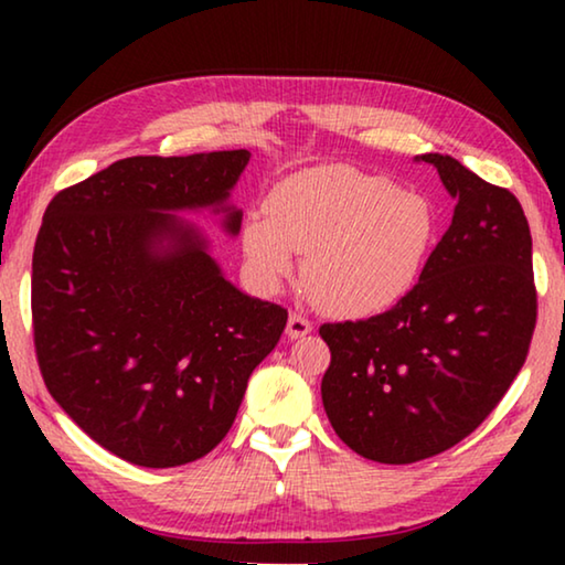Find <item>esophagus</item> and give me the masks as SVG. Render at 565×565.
<instances>
[{
	"mask_svg": "<svg viewBox=\"0 0 565 565\" xmlns=\"http://www.w3.org/2000/svg\"><path fill=\"white\" fill-rule=\"evenodd\" d=\"M311 329H313V323L306 319V317H301V313H291L289 317V323H286V337L289 339H303L306 333H311Z\"/></svg>",
	"mask_w": 565,
	"mask_h": 565,
	"instance_id": "obj_1",
	"label": "esophagus"
}]
</instances>
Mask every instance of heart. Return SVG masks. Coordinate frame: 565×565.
Returning <instances> with one entry per match:
<instances>
[{"mask_svg": "<svg viewBox=\"0 0 565 565\" xmlns=\"http://www.w3.org/2000/svg\"><path fill=\"white\" fill-rule=\"evenodd\" d=\"M266 214H248L242 252L248 274L276 291L306 254L303 281L337 317L388 311L420 279L436 238L431 204L394 181L353 167L303 169L266 196Z\"/></svg>", "mask_w": 565, "mask_h": 565, "instance_id": "heart-1", "label": "heart"}]
</instances>
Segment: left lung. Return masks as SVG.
<instances>
[{
    "mask_svg": "<svg viewBox=\"0 0 565 565\" xmlns=\"http://www.w3.org/2000/svg\"><path fill=\"white\" fill-rule=\"evenodd\" d=\"M434 164L454 218L394 309L323 323L321 398L333 431L379 463L431 458L473 434L529 356L535 329L531 228L509 189L448 154Z\"/></svg>",
    "mask_w": 565,
    "mask_h": 565,
    "instance_id": "1",
    "label": "left lung"
}]
</instances>
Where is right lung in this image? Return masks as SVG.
I'll return each instance as SVG.
<instances>
[{
    "label": "right lung",
    "instance_id": "add662e5",
    "mask_svg": "<svg viewBox=\"0 0 565 565\" xmlns=\"http://www.w3.org/2000/svg\"><path fill=\"white\" fill-rule=\"evenodd\" d=\"M248 151L129 157L56 194L32 259L34 349L46 388L124 461L171 468L232 428L252 371L289 313L224 279L179 212L228 204Z\"/></svg>",
    "mask_w": 565,
    "mask_h": 565
}]
</instances>
